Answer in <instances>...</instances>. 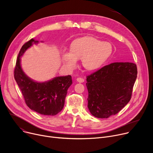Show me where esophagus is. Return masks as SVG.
I'll return each mask as SVG.
<instances>
[{
	"label": "esophagus",
	"mask_w": 153,
	"mask_h": 153,
	"mask_svg": "<svg viewBox=\"0 0 153 153\" xmlns=\"http://www.w3.org/2000/svg\"><path fill=\"white\" fill-rule=\"evenodd\" d=\"M76 80L78 82H80V83H82L84 82V79L82 78V77H77Z\"/></svg>",
	"instance_id": "obj_1"
}]
</instances>
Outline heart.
Wrapping results in <instances>:
<instances>
[{
    "label": "heart",
    "mask_w": 153,
    "mask_h": 153,
    "mask_svg": "<svg viewBox=\"0 0 153 153\" xmlns=\"http://www.w3.org/2000/svg\"><path fill=\"white\" fill-rule=\"evenodd\" d=\"M113 52V47L107 42L91 37L77 39L72 42L70 50H63L62 59L68 70L74 69L81 59L82 66L88 71H95L102 66Z\"/></svg>",
    "instance_id": "1"
}]
</instances>
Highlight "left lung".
<instances>
[{
	"label": "left lung",
	"mask_w": 153,
	"mask_h": 153,
	"mask_svg": "<svg viewBox=\"0 0 153 153\" xmlns=\"http://www.w3.org/2000/svg\"><path fill=\"white\" fill-rule=\"evenodd\" d=\"M137 76V65L128 62L111 63L88 76L90 113L101 119L118 113L131 99Z\"/></svg>",
	"instance_id": "1"
}]
</instances>
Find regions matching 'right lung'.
I'll use <instances>...</instances> for the list:
<instances>
[{
	"mask_svg": "<svg viewBox=\"0 0 153 153\" xmlns=\"http://www.w3.org/2000/svg\"><path fill=\"white\" fill-rule=\"evenodd\" d=\"M39 41L29 40L22 47L18 55L14 77L21 90L27 106L42 115L55 116L64 107L68 89L73 83L71 76H58L44 82L30 79L21 66V58L26 50Z\"/></svg>",
	"mask_w": 153,
	"mask_h": 153,
	"instance_id": "1",
	"label": "right lung"
}]
</instances>
